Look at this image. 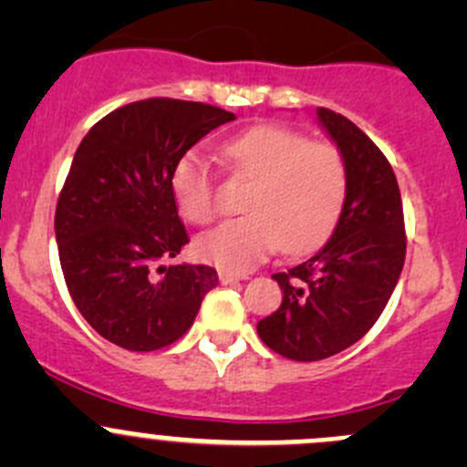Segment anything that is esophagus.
I'll return each instance as SVG.
<instances>
[{"mask_svg": "<svg viewBox=\"0 0 467 467\" xmlns=\"http://www.w3.org/2000/svg\"><path fill=\"white\" fill-rule=\"evenodd\" d=\"M244 280V277L234 275V273H228V271H219V282L221 285H234V282Z\"/></svg>", "mask_w": 467, "mask_h": 467, "instance_id": "34e87169", "label": "esophagus"}]
</instances>
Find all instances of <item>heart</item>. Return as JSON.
I'll use <instances>...</instances> for the list:
<instances>
[{
	"mask_svg": "<svg viewBox=\"0 0 467 467\" xmlns=\"http://www.w3.org/2000/svg\"><path fill=\"white\" fill-rule=\"evenodd\" d=\"M234 171L253 178L248 214L196 239V255L228 273H246L282 244L303 253L329 234L346 199V164L334 144L282 126H257L223 146ZM178 210L190 223L214 219V176L201 150H187L171 171Z\"/></svg>",
	"mask_w": 467,
	"mask_h": 467,
	"instance_id": "b5f03b06",
	"label": "heart"
}]
</instances>
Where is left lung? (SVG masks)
I'll list each match as a JSON object with an SVG mask.
<instances>
[{
	"label": "left lung",
	"instance_id": "obj_1",
	"mask_svg": "<svg viewBox=\"0 0 467 467\" xmlns=\"http://www.w3.org/2000/svg\"><path fill=\"white\" fill-rule=\"evenodd\" d=\"M317 117L346 164V199L325 246L273 275L282 305L257 323L262 341L294 361L325 359L359 341L384 312L407 253L389 160L343 115L318 108Z\"/></svg>",
	"mask_w": 467,
	"mask_h": 467
}]
</instances>
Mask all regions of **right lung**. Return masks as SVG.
<instances>
[{"label": "right lung", "mask_w": 467, "mask_h": 467, "mask_svg": "<svg viewBox=\"0 0 467 467\" xmlns=\"http://www.w3.org/2000/svg\"><path fill=\"white\" fill-rule=\"evenodd\" d=\"M233 119L207 103L146 99L112 110L78 144L56 207L58 257L81 317L115 346H171L219 285L205 264H164L190 242L171 171Z\"/></svg>", "instance_id": "add662e5"}]
</instances>
